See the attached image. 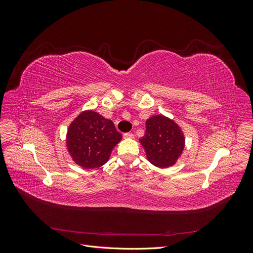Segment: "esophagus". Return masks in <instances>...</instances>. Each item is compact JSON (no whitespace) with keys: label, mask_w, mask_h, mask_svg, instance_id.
Segmentation results:
<instances>
[{"label":"esophagus","mask_w":253,"mask_h":253,"mask_svg":"<svg viewBox=\"0 0 253 253\" xmlns=\"http://www.w3.org/2000/svg\"><path fill=\"white\" fill-rule=\"evenodd\" d=\"M124 138H134V134L126 133V134H124Z\"/></svg>","instance_id":"1"}]
</instances>
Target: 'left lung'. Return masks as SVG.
I'll list each match as a JSON object with an SVG mask.
<instances>
[{
  "label": "left lung",
  "mask_w": 253,
  "mask_h": 253,
  "mask_svg": "<svg viewBox=\"0 0 253 253\" xmlns=\"http://www.w3.org/2000/svg\"><path fill=\"white\" fill-rule=\"evenodd\" d=\"M149 162L158 168L175 165L185 148V136L175 122L163 115L145 121L144 136L140 138Z\"/></svg>",
  "instance_id": "8db88e82"
}]
</instances>
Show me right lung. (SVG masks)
<instances>
[{
    "mask_svg": "<svg viewBox=\"0 0 253 253\" xmlns=\"http://www.w3.org/2000/svg\"><path fill=\"white\" fill-rule=\"evenodd\" d=\"M121 138L113 121L94 111H85L68 126L66 147L76 164L84 169H95L108 162Z\"/></svg>",
    "mask_w": 253,
    "mask_h": 253,
    "instance_id": "right-lung-1",
    "label": "right lung"
}]
</instances>
